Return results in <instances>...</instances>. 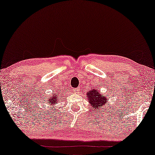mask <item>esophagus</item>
<instances>
[{"mask_svg":"<svg viewBox=\"0 0 155 155\" xmlns=\"http://www.w3.org/2000/svg\"><path fill=\"white\" fill-rule=\"evenodd\" d=\"M73 91H74L75 93H78V92H79L80 91V88H75L74 90H73Z\"/></svg>","mask_w":155,"mask_h":155,"instance_id":"1","label":"esophagus"}]
</instances>
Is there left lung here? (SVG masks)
<instances>
[{
	"mask_svg": "<svg viewBox=\"0 0 155 155\" xmlns=\"http://www.w3.org/2000/svg\"><path fill=\"white\" fill-rule=\"evenodd\" d=\"M88 101L90 103L91 108L95 112H101V110H104V107L106 106V104H108V99L105 95L99 92L97 90L92 89L87 92V95Z\"/></svg>",
	"mask_w": 155,
	"mask_h": 155,
	"instance_id": "8db88e82",
	"label": "left lung"
}]
</instances>
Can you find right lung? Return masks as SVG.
Segmentation results:
<instances>
[{"instance_id":"obj_1","label":"right lung","mask_w":155,"mask_h":155,"mask_svg":"<svg viewBox=\"0 0 155 155\" xmlns=\"http://www.w3.org/2000/svg\"><path fill=\"white\" fill-rule=\"evenodd\" d=\"M62 94H63L62 91H58V90L55 91H53L51 95H50L49 97H47V101H46L47 105L48 106L49 108H51V110H52V108H55V104H57L59 103L60 100H61V97H63ZM45 107H47V106H45Z\"/></svg>"}]
</instances>
